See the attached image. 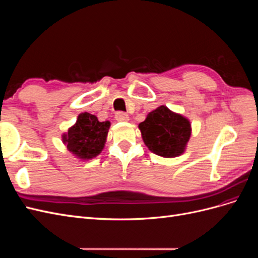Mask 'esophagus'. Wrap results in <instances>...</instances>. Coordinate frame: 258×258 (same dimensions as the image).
Segmentation results:
<instances>
[{
    "instance_id": "esophagus-1",
    "label": "esophagus",
    "mask_w": 258,
    "mask_h": 258,
    "mask_svg": "<svg viewBox=\"0 0 258 258\" xmlns=\"http://www.w3.org/2000/svg\"><path fill=\"white\" fill-rule=\"evenodd\" d=\"M115 118L117 121H127V120H129V116H128V114L119 111L115 114Z\"/></svg>"
}]
</instances>
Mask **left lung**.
Instances as JSON below:
<instances>
[{"mask_svg":"<svg viewBox=\"0 0 258 258\" xmlns=\"http://www.w3.org/2000/svg\"><path fill=\"white\" fill-rule=\"evenodd\" d=\"M139 128L145 145L167 158L181 155L190 137L189 121L163 105L148 114Z\"/></svg>","mask_w":258,"mask_h":258,"instance_id":"1","label":"left lung"}]
</instances>
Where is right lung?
Masks as SVG:
<instances>
[{"label":"right lung","mask_w":258,"mask_h":258,"mask_svg":"<svg viewBox=\"0 0 258 258\" xmlns=\"http://www.w3.org/2000/svg\"><path fill=\"white\" fill-rule=\"evenodd\" d=\"M110 121H99L89 113H82L76 123L63 136L68 150L80 158L90 159L103 150Z\"/></svg>","instance_id":"obj_1"}]
</instances>
